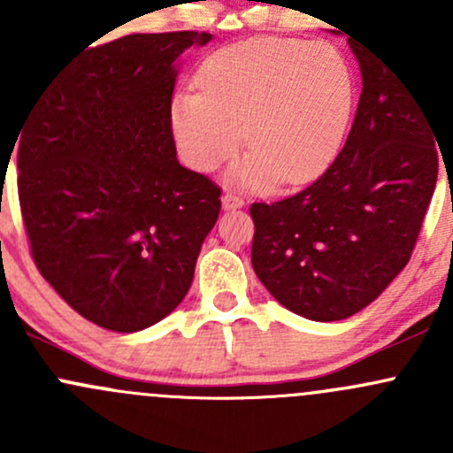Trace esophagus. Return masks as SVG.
<instances>
[{"mask_svg": "<svg viewBox=\"0 0 453 453\" xmlns=\"http://www.w3.org/2000/svg\"><path fill=\"white\" fill-rule=\"evenodd\" d=\"M221 203H223V210H236V208H243L245 201L236 193H230V190H227V193H223Z\"/></svg>", "mask_w": 453, "mask_h": 453, "instance_id": "esophagus-1", "label": "esophagus"}]
</instances>
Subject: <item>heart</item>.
<instances>
[{"label":"heart","instance_id":"1","mask_svg":"<svg viewBox=\"0 0 453 453\" xmlns=\"http://www.w3.org/2000/svg\"><path fill=\"white\" fill-rule=\"evenodd\" d=\"M199 91L173 98L171 129L181 159L210 173L236 153L230 171L245 188L309 184L333 162L355 104L349 58L331 41L258 36L205 58Z\"/></svg>","mask_w":453,"mask_h":453}]
</instances>
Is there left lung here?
I'll list each match as a JSON object with an SVG mask.
<instances>
[{"mask_svg": "<svg viewBox=\"0 0 453 453\" xmlns=\"http://www.w3.org/2000/svg\"><path fill=\"white\" fill-rule=\"evenodd\" d=\"M349 45L364 87L344 149L309 188L250 208L256 276L315 322L362 311L399 276L438 177L427 107L364 41Z\"/></svg>", "mask_w": 453, "mask_h": 453, "instance_id": "8db88e82", "label": "left lung"}]
</instances>
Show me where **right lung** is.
<instances>
[{
    "label": "right lung",
    "mask_w": 453,
    "mask_h": 453,
    "mask_svg": "<svg viewBox=\"0 0 453 453\" xmlns=\"http://www.w3.org/2000/svg\"><path fill=\"white\" fill-rule=\"evenodd\" d=\"M210 39L129 35L85 50L36 94L15 140L35 265L107 331L166 318L217 223L221 188L177 162L171 129L177 58Z\"/></svg>",
    "instance_id": "add662e5"
}]
</instances>
